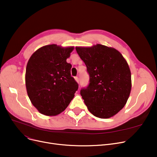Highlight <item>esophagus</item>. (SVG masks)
<instances>
[{
  "label": "esophagus",
  "instance_id": "esophagus-1",
  "mask_svg": "<svg viewBox=\"0 0 157 157\" xmlns=\"http://www.w3.org/2000/svg\"><path fill=\"white\" fill-rule=\"evenodd\" d=\"M74 79H75V80L76 81L77 83H79V78L78 77H75V78H74Z\"/></svg>",
  "mask_w": 157,
  "mask_h": 157
}]
</instances>
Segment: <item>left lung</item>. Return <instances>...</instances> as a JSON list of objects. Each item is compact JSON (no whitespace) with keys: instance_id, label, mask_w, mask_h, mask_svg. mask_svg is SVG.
Returning a JSON list of instances; mask_svg holds the SVG:
<instances>
[{"instance_id":"obj_1","label":"left lung","mask_w":157,"mask_h":157,"mask_svg":"<svg viewBox=\"0 0 157 157\" xmlns=\"http://www.w3.org/2000/svg\"><path fill=\"white\" fill-rule=\"evenodd\" d=\"M76 49L90 76L88 86L80 91L88 109L100 118L114 116L125 106L131 91L126 60L117 49L100 44Z\"/></svg>"}]
</instances>
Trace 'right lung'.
Returning a JSON list of instances; mask_svg holds the SVG:
<instances>
[{
	"instance_id": "add662e5",
	"label": "right lung",
	"mask_w": 157,
	"mask_h": 157,
	"mask_svg": "<svg viewBox=\"0 0 157 157\" xmlns=\"http://www.w3.org/2000/svg\"><path fill=\"white\" fill-rule=\"evenodd\" d=\"M74 46L53 44L39 48L29 59L25 73L28 96L35 108L46 116L63 112L74 97L78 84L66 61Z\"/></svg>"
}]
</instances>
